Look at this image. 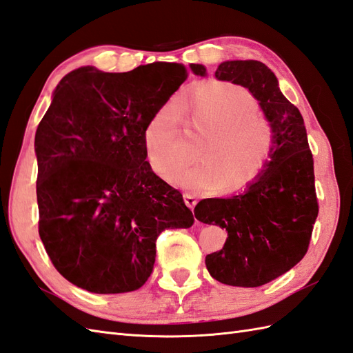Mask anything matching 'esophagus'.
Masks as SVG:
<instances>
[{
    "mask_svg": "<svg viewBox=\"0 0 353 353\" xmlns=\"http://www.w3.org/2000/svg\"><path fill=\"white\" fill-rule=\"evenodd\" d=\"M185 203L189 209L194 210V207L196 204V196L194 194H185Z\"/></svg>",
    "mask_w": 353,
    "mask_h": 353,
    "instance_id": "1",
    "label": "esophagus"
}]
</instances>
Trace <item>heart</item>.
<instances>
[{"label": "heart", "mask_w": 353, "mask_h": 353, "mask_svg": "<svg viewBox=\"0 0 353 353\" xmlns=\"http://www.w3.org/2000/svg\"><path fill=\"white\" fill-rule=\"evenodd\" d=\"M259 104L248 89L228 82L196 83L177 99L176 108L161 105L143 128V146L149 165L167 182L192 191L243 192L263 177L273 158V125L258 113ZM205 140L197 156L201 165L181 171L179 121Z\"/></svg>", "instance_id": "b5f03b06"}]
</instances>
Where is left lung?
<instances>
[{
    "mask_svg": "<svg viewBox=\"0 0 353 353\" xmlns=\"http://www.w3.org/2000/svg\"><path fill=\"white\" fill-rule=\"evenodd\" d=\"M196 76L205 68L191 64ZM214 76L248 88L273 125L276 146L268 168L246 192L207 198L195 218L228 231L221 250L205 256V267L221 283L263 286L296 265L307 254L319 204L313 155L300 110L280 92L277 79L254 59L227 61Z\"/></svg>",
    "mask_w": 353,
    "mask_h": 353,
    "instance_id": "obj_1",
    "label": "left lung"
}]
</instances>
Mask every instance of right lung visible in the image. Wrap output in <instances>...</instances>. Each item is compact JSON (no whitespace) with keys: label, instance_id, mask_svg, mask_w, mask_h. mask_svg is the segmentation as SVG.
Returning <instances> with one entry per match:
<instances>
[{"label":"right lung","instance_id":"1","mask_svg":"<svg viewBox=\"0 0 353 353\" xmlns=\"http://www.w3.org/2000/svg\"><path fill=\"white\" fill-rule=\"evenodd\" d=\"M188 79L183 64L128 73L71 71L35 132L39 234L68 282L95 294L137 291L153 271L155 241L189 228L183 196L152 171L143 128Z\"/></svg>","mask_w":353,"mask_h":353}]
</instances>
